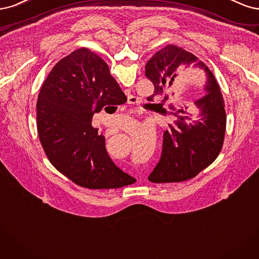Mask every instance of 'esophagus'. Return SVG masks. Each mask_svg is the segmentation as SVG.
Listing matches in <instances>:
<instances>
[{"mask_svg": "<svg viewBox=\"0 0 259 259\" xmlns=\"http://www.w3.org/2000/svg\"><path fill=\"white\" fill-rule=\"evenodd\" d=\"M140 99L139 98H137V97H135V96H130L129 97V99H128V103L129 104H131V105H135V104H140Z\"/></svg>", "mask_w": 259, "mask_h": 259, "instance_id": "obj_1", "label": "esophagus"}]
</instances>
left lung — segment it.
<instances>
[{"instance_id":"obj_1","label":"left lung","mask_w":259,"mask_h":259,"mask_svg":"<svg viewBox=\"0 0 259 259\" xmlns=\"http://www.w3.org/2000/svg\"><path fill=\"white\" fill-rule=\"evenodd\" d=\"M191 65L206 75L205 95L194 102L196 113L183 110L172 113L179 119L163 132L160 159L148 177L153 183H178L195 178L216 159L223 147L226 130L224 99L213 73L195 55L175 45L156 53L145 65L146 77L155 86L153 97L164 94L172 87L178 71ZM168 98L164 95L163 101Z\"/></svg>"}]
</instances>
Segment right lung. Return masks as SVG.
Returning <instances> with one entry per match:
<instances>
[{"label": "right lung", "mask_w": 259, "mask_h": 259, "mask_svg": "<svg viewBox=\"0 0 259 259\" xmlns=\"http://www.w3.org/2000/svg\"><path fill=\"white\" fill-rule=\"evenodd\" d=\"M126 102L107 64L96 54L80 48L61 59L49 73L36 103L38 137L49 161L81 187L131 184L133 178L112 161L105 138L91 126L95 113L104 106Z\"/></svg>", "instance_id": "1"}]
</instances>
